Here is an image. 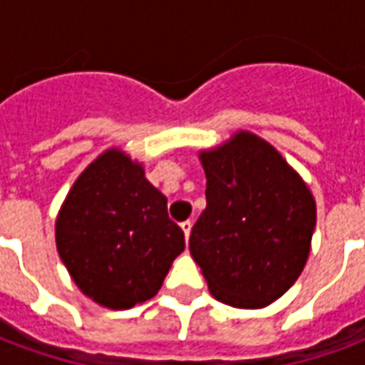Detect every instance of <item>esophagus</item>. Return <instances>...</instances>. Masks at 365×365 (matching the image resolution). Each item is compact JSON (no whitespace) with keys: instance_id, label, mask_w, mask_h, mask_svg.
<instances>
[{"instance_id":"esophagus-1","label":"esophagus","mask_w":365,"mask_h":365,"mask_svg":"<svg viewBox=\"0 0 365 365\" xmlns=\"http://www.w3.org/2000/svg\"><path fill=\"white\" fill-rule=\"evenodd\" d=\"M191 227H193V222H191V221H185V222H182V230H183V235H185V240H190V235H191Z\"/></svg>"}]
</instances>
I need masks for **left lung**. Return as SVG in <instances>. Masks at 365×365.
<instances>
[{
    "label": "left lung",
    "mask_w": 365,
    "mask_h": 365,
    "mask_svg": "<svg viewBox=\"0 0 365 365\" xmlns=\"http://www.w3.org/2000/svg\"><path fill=\"white\" fill-rule=\"evenodd\" d=\"M207 207L190 252L217 301L262 309L297 282L311 252L317 203L303 178L274 146L237 130L199 152Z\"/></svg>",
    "instance_id": "1"
}]
</instances>
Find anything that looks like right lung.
<instances>
[{
	"label": "right lung",
	"instance_id": "right-lung-1",
	"mask_svg": "<svg viewBox=\"0 0 365 365\" xmlns=\"http://www.w3.org/2000/svg\"><path fill=\"white\" fill-rule=\"evenodd\" d=\"M144 166L107 148L78 175L56 217V250L97 305L123 311L152 299L183 252L182 229Z\"/></svg>",
	"mask_w": 365,
	"mask_h": 365
}]
</instances>
